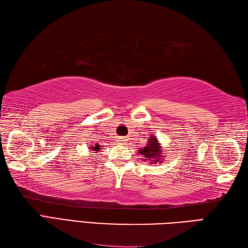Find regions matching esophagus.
I'll return each mask as SVG.
<instances>
[{
  "label": "esophagus",
  "mask_w": 248,
  "mask_h": 248,
  "mask_svg": "<svg viewBox=\"0 0 248 248\" xmlns=\"http://www.w3.org/2000/svg\"><path fill=\"white\" fill-rule=\"evenodd\" d=\"M118 142H119V144H124L126 142V139L125 138H119Z\"/></svg>",
  "instance_id": "34e87169"
}]
</instances>
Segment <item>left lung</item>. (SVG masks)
Listing matches in <instances>:
<instances>
[{"instance_id":"8db88e82","label":"left lung","mask_w":248,"mask_h":248,"mask_svg":"<svg viewBox=\"0 0 248 248\" xmlns=\"http://www.w3.org/2000/svg\"><path fill=\"white\" fill-rule=\"evenodd\" d=\"M139 154L143 155V160L150 161L149 163H162V158L164 155H162V149L158 138L155 136H150L148 138V142L145 147H141V150H139Z\"/></svg>"}]
</instances>
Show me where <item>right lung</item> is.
Instances as JSON below:
<instances>
[{"instance_id": "obj_1", "label": "right lung", "mask_w": 248, "mask_h": 248, "mask_svg": "<svg viewBox=\"0 0 248 248\" xmlns=\"http://www.w3.org/2000/svg\"><path fill=\"white\" fill-rule=\"evenodd\" d=\"M101 147H103V146H101V145L100 144H98V143H95V144H90V146H89V148L90 149H92L93 150V152H99V150H100V148Z\"/></svg>"}]
</instances>
